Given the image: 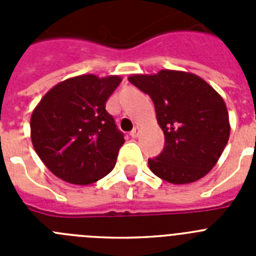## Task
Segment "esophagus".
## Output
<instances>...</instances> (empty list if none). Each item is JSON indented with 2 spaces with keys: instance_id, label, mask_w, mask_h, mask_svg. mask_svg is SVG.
Listing matches in <instances>:
<instances>
[{
  "instance_id": "esophagus-1",
  "label": "esophagus",
  "mask_w": 256,
  "mask_h": 256,
  "mask_svg": "<svg viewBox=\"0 0 256 256\" xmlns=\"http://www.w3.org/2000/svg\"><path fill=\"white\" fill-rule=\"evenodd\" d=\"M138 133H140V128L138 126H134V128L132 130V132H130V136H132L133 138H136V137L138 136Z\"/></svg>"
}]
</instances>
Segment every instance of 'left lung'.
<instances>
[{"mask_svg":"<svg viewBox=\"0 0 256 256\" xmlns=\"http://www.w3.org/2000/svg\"><path fill=\"white\" fill-rule=\"evenodd\" d=\"M128 80L151 97L164 132V150L148 159L151 172L173 184L205 177L230 138V116L220 94L196 74L180 70L133 74Z\"/></svg>","mask_w":256,"mask_h":256,"instance_id":"left-lung-1","label":"left lung"}]
</instances>
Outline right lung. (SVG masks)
Masks as SVG:
<instances>
[{"instance_id":"1","label":"right lung","mask_w":256,"mask_h":256,"mask_svg":"<svg viewBox=\"0 0 256 256\" xmlns=\"http://www.w3.org/2000/svg\"><path fill=\"white\" fill-rule=\"evenodd\" d=\"M119 76L68 78L44 94L30 118L36 152L51 173L72 184H91L108 176L124 144L106 101Z\"/></svg>"}]
</instances>
